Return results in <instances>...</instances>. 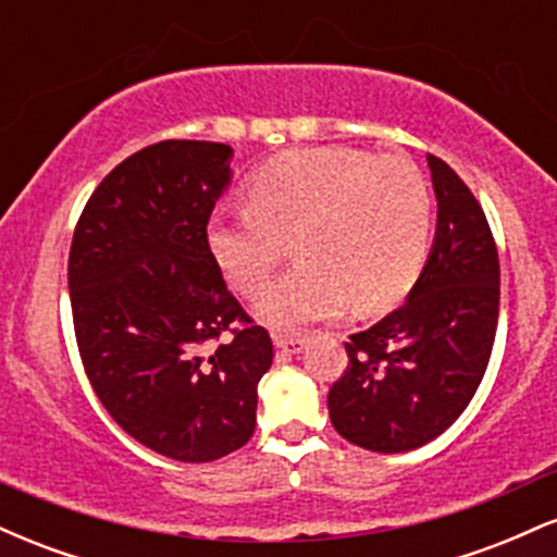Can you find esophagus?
<instances>
[{"label": "esophagus", "mask_w": 557, "mask_h": 557, "mask_svg": "<svg viewBox=\"0 0 557 557\" xmlns=\"http://www.w3.org/2000/svg\"><path fill=\"white\" fill-rule=\"evenodd\" d=\"M274 345H277L280 350H287V354H300V350L306 348V337L300 335H287V332H274Z\"/></svg>", "instance_id": "esophagus-1"}]
</instances>
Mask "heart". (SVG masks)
<instances>
[{
    "label": "heart",
    "mask_w": 557,
    "mask_h": 557,
    "mask_svg": "<svg viewBox=\"0 0 557 557\" xmlns=\"http://www.w3.org/2000/svg\"><path fill=\"white\" fill-rule=\"evenodd\" d=\"M432 240V196L417 164L345 146L287 151L246 188V207L209 220L227 280L257 298L290 242L299 267L267 289L259 317L277 330L395 306L417 283Z\"/></svg>",
    "instance_id": "b5f03b06"
}]
</instances>
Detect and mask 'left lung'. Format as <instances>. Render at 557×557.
<instances>
[{
  "mask_svg": "<svg viewBox=\"0 0 557 557\" xmlns=\"http://www.w3.org/2000/svg\"><path fill=\"white\" fill-rule=\"evenodd\" d=\"M437 196L432 253L406 304L345 343L330 387L332 426L374 453L440 437L487 372L500 311V261L482 207L443 159L426 157Z\"/></svg>",
  "mask_w": 557,
  "mask_h": 557,
  "instance_id": "left-lung-1",
  "label": "left lung"
}]
</instances>
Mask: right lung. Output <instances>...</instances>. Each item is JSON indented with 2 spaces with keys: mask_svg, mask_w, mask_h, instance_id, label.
<instances>
[{
  "mask_svg": "<svg viewBox=\"0 0 557 557\" xmlns=\"http://www.w3.org/2000/svg\"><path fill=\"white\" fill-rule=\"evenodd\" d=\"M230 157L212 140L136 151L88 198L70 246L75 341L96 398L172 461H216L251 440L274 356L209 248Z\"/></svg>",
  "mask_w": 557,
  "mask_h": 557,
  "instance_id": "1",
  "label": "right lung"
}]
</instances>
